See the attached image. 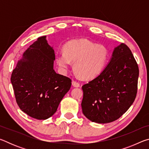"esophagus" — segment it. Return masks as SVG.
Segmentation results:
<instances>
[{
  "label": "esophagus",
  "instance_id": "1",
  "mask_svg": "<svg viewBox=\"0 0 149 149\" xmlns=\"http://www.w3.org/2000/svg\"><path fill=\"white\" fill-rule=\"evenodd\" d=\"M72 85L75 87H79L80 86V84H79V83H78L77 81H76L73 80L72 81Z\"/></svg>",
  "mask_w": 149,
  "mask_h": 149
}]
</instances>
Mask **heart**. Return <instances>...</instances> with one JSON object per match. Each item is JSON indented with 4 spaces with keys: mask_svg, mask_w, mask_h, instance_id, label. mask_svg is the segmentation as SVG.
Instances as JSON below:
<instances>
[{
    "mask_svg": "<svg viewBox=\"0 0 149 149\" xmlns=\"http://www.w3.org/2000/svg\"><path fill=\"white\" fill-rule=\"evenodd\" d=\"M109 60V50L103 45L87 39L69 41L64 51L58 52L56 62L63 71H66L74 63V70L80 78L92 79L101 74Z\"/></svg>",
    "mask_w": 149,
    "mask_h": 149,
    "instance_id": "obj_1",
    "label": "heart"
}]
</instances>
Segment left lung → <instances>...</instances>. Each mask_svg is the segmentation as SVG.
<instances>
[{
    "instance_id": "8db88e82",
    "label": "left lung",
    "mask_w": 149,
    "mask_h": 149,
    "mask_svg": "<svg viewBox=\"0 0 149 149\" xmlns=\"http://www.w3.org/2000/svg\"><path fill=\"white\" fill-rule=\"evenodd\" d=\"M139 67L132 51L122 43L101 74L84 85L82 112L93 122L110 123L129 109L137 92Z\"/></svg>"
}]
</instances>
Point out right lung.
I'll return each mask as SVG.
<instances>
[{"label": "right lung", "instance_id": "1", "mask_svg": "<svg viewBox=\"0 0 149 149\" xmlns=\"http://www.w3.org/2000/svg\"><path fill=\"white\" fill-rule=\"evenodd\" d=\"M54 60V50L46 36L40 37L24 52L12 72L11 83L17 104L35 119L51 117L71 87V79L55 72Z\"/></svg>", "mask_w": 149, "mask_h": 149}]
</instances>
